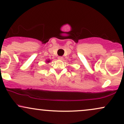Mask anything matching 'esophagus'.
<instances>
[{"label": "esophagus", "mask_w": 124, "mask_h": 124, "mask_svg": "<svg viewBox=\"0 0 124 124\" xmlns=\"http://www.w3.org/2000/svg\"><path fill=\"white\" fill-rule=\"evenodd\" d=\"M58 59H59V60H63V57L62 56H58Z\"/></svg>", "instance_id": "esophagus-1"}]
</instances>
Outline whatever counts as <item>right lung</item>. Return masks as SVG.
Instances as JSON below:
<instances>
[{"label":"right lung","instance_id":"obj_1","mask_svg":"<svg viewBox=\"0 0 124 124\" xmlns=\"http://www.w3.org/2000/svg\"><path fill=\"white\" fill-rule=\"evenodd\" d=\"M49 62H50V60H47V61H46V62H47V63H49Z\"/></svg>","mask_w":124,"mask_h":124}]
</instances>
